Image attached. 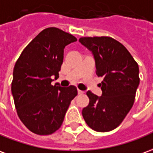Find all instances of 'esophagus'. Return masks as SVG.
Returning a JSON list of instances; mask_svg holds the SVG:
<instances>
[{
    "instance_id": "1",
    "label": "esophagus",
    "mask_w": 153,
    "mask_h": 153,
    "mask_svg": "<svg viewBox=\"0 0 153 153\" xmlns=\"http://www.w3.org/2000/svg\"><path fill=\"white\" fill-rule=\"evenodd\" d=\"M77 92H78V95H82L84 93V91H82L81 90H77Z\"/></svg>"
}]
</instances>
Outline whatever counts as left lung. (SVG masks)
<instances>
[{"label":"left lung","instance_id":"1","mask_svg":"<svg viewBox=\"0 0 153 153\" xmlns=\"http://www.w3.org/2000/svg\"><path fill=\"white\" fill-rule=\"evenodd\" d=\"M79 42L92 52L96 74L103 78L101 97L87 92L90 102L83 108V118L94 131H110L122 123L133 106L140 82L138 65L127 48L111 37H82Z\"/></svg>","mask_w":153,"mask_h":153}]
</instances>
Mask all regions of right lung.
<instances>
[{
  "instance_id": "right-lung-1",
  "label": "right lung",
  "mask_w": 153,
  "mask_h": 153,
  "mask_svg": "<svg viewBox=\"0 0 153 153\" xmlns=\"http://www.w3.org/2000/svg\"><path fill=\"white\" fill-rule=\"evenodd\" d=\"M72 35L56 27L41 31L23 50L15 64L11 93L19 118L30 131L50 135L61 127L71 100L74 86L51 84L59 77L64 48L76 42Z\"/></svg>"
}]
</instances>
